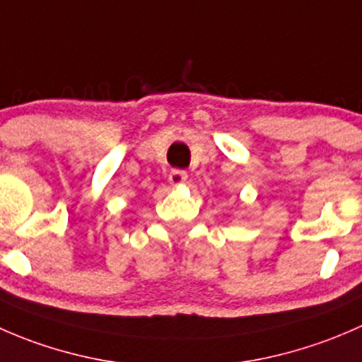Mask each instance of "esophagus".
I'll use <instances>...</instances> for the list:
<instances>
[{
	"instance_id": "1",
	"label": "esophagus",
	"mask_w": 362,
	"mask_h": 362,
	"mask_svg": "<svg viewBox=\"0 0 362 362\" xmlns=\"http://www.w3.org/2000/svg\"><path fill=\"white\" fill-rule=\"evenodd\" d=\"M168 178H170L171 184L178 185V184H184V182L187 180V173H185L184 170H171L170 175H168Z\"/></svg>"
}]
</instances>
